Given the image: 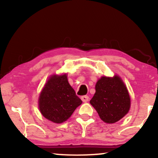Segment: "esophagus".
<instances>
[{"label":"esophagus","mask_w":158,"mask_h":158,"mask_svg":"<svg viewBox=\"0 0 158 158\" xmlns=\"http://www.w3.org/2000/svg\"><path fill=\"white\" fill-rule=\"evenodd\" d=\"M88 99H89V97L88 96H81V100L83 101V102H88Z\"/></svg>","instance_id":"1"}]
</instances>
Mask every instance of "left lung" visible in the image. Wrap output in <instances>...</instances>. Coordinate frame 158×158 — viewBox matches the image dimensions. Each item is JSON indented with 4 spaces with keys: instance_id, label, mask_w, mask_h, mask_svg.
I'll list each match as a JSON object with an SVG mask.
<instances>
[{
    "instance_id": "left-lung-1",
    "label": "left lung",
    "mask_w": 158,
    "mask_h": 158,
    "mask_svg": "<svg viewBox=\"0 0 158 158\" xmlns=\"http://www.w3.org/2000/svg\"><path fill=\"white\" fill-rule=\"evenodd\" d=\"M103 122L112 124L128 113L130 98L119 77H102L96 85V93L90 101Z\"/></svg>"
}]
</instances>
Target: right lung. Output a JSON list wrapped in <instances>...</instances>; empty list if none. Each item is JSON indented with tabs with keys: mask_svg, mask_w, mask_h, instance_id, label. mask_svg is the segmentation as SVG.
Returning a JSON list of instances; mask_svg holds the SVG:
<instances>
[{
	"mask_svg": "<svg viewBox=\"0 0 158 158\" xmlns=\"http://www.w3.org/2000/svg\"><path fill=\"white\" fill-rule=\"evenodd\" d=\"M81 103V98L69 84L66 75H52L44 85L39 99L41 113L55 123L65 122Z\"/></svg>",
	"mask_w": 158,
	"mask_h": 158,
	"instance_id": "add662e5",
	"label": "right lung"
}]
</instances>
